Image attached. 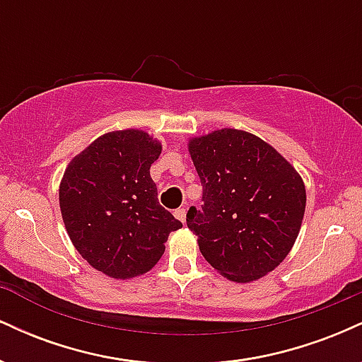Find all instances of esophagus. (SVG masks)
I'll return each mask as SVG.
<instances>
[{"label": "esophagus", "mask_w": 362, "mask_h": 362, "mask_svg": "<svg viewBox=\"0 0 362 362\" xmlns=\"http://www.w3.org/2000/svg\"><path fill=\"white\" fill-rule=\"evenodd\" d=\"M175 218L178 219V221H182V223H185V209L184 207H178V209H175Z\"/></svg>", "instance_id": "34e87169"}]
</instances>
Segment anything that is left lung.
<instances>
[{
	"instance_id": "left-lung-1",
	"label": "left lung",
	"mask_w": 362,
	"mask_h": 362,
	"mask_svg": "<svg viewBox=\"0 0 362 362\" xmlns=\"http://www.w3.org/2000/svg\"><path fill=\"white\" fill-rule=\"evenodd\" d=\"M202 206L187 213L201 253L235 282L260 279L286 259L306 206L301 177L271 144L221 129L190 139Z\"/></svg>"
}]
</instances>
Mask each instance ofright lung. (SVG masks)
Wrapping results in <instances>:
<instances>
[{
    "mask_svg": "<svg viewBox=\"0 0 362 362\" xmlns=\"http://www.w3.org/2000/svg\"><path fill=\"white\" fill-rule=\"evenodd\" d=\"M161 144L144 131L107 132L74 156L59 187L62 221L80 255L114 279L155 267L182 223L158 202L149 167Z\"/></svg>",
    "mask_w": 362,
    "mask_h": 362,
    "instance_id": "obj_1",
    "label": "right lung"
}]
</instances>
